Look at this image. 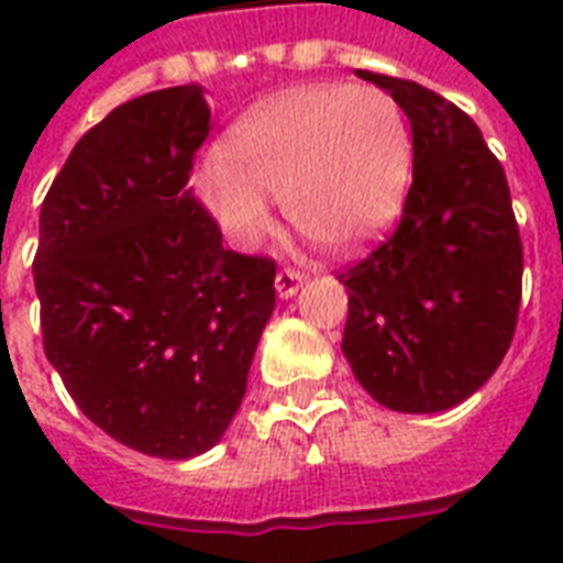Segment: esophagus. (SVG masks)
Returning a JSON list of instances; mask_svg holds the SVG:
<instances>
[{"instance_id":"1","label":"esophagus","mask_w":563,"mask_h":563,"mask_svg":"<svg viewBox=\"0 0 563 563\" xmlns=\"http://www.w3.org/2000/svg\"><path fill=\"white\" fill-rule=\"evenodd\" d=\"M307 283V274L295 272V268H283V272H277V277H274V289H277V295H280L283 300H289L298 295V289Z\"/></svg>"}]
</instances>
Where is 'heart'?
Wrapping results in <instances>:
<instances>
[{"label":"heart","instance_id":"heart-1","mask_svg":"<svg viewBox=\"0 0 563 563\" xmlns=\"http://www.w3.org/2000/svg\"><path fill=\"white\" fill-rule=\"evenodd\" d=\"M411 128L376 87L307 84L260 101L230 128L198 192L224 233L254 245L272 203L318 245L351 251L388 228L411 184Z\"/></svg>","mask_w":563,"mask_h":563}]
</instances>
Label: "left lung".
Instances as JSON below:
<instances>
[{
  "label": "left lung",
  "instance_id": "8db88e82",
  "mask_svg": "<svg viewBox=\"0 0 563 563\" xmlns=\"http://www.w3.org/2000/svg\"><path fill=\"white\" fill-rule=\"evenodd\" d=\"M411 125L402 219L339 283L342 353L379 406L446 411L499 368L515 339L523 245L506 172L464 110L415 81L356 69Z\"/></svg>",
  "mask_w": 563,
  "mask_h": 563
}]
</instances>
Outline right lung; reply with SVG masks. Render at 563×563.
I'll return each mask as SVG.
<instances>
[{
    "label": "right lung",
    "instance_id": "right-lung-1",
    "mask_svg": "<svg viewBox=\"0 0 563 563\" xmlns=\"http://www.w3.org/2000/svg\"><path fill=\"white\" fill-rule=\"evenodd\" d=\"M207 134L198 84L145 92L78 140L40 207L48 362L96 427L157 459L219 444L274 312V260L224 251L187 187Z\"/></svg>",
    "mask_w": 563,
    "mask_h": 563
}]
</instances>
